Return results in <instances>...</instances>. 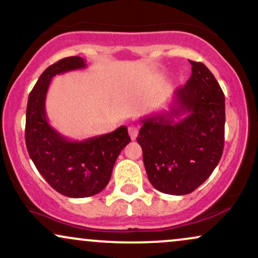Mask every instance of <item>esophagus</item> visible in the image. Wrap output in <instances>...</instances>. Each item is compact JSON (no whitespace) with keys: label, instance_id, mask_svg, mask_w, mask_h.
Wrapping results in <instances>:
<instances>
[{"label":"esophagus","instance_id":"34e87169","mask_svg":"<svg viewBox=\"0 0 258 258\" xmlns=\"http://www.w3.org/2000/svg\"><path fill=\"white\" fill-rule=\"evenodd\" d=\"M128 133H130V137L132 139H136L138 136V128L135 125L128 126Z\"/></svg>","mask_w":258,"mask_h":258}]
</instances>
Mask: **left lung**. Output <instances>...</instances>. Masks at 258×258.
Returning <instances> with one entry per match:
<instances>
[{
	"label": "left lung",
	"instance_id": "obj_1",
	"mask_svg": "<svg viewBox=\"0 0 258 258\" xmlns=\"http://www.w3.org/2000/svg\"><path fill=\"white\" fill-rule=\"evenodd\" d=\"M190 63L191 78L175 91L169 111L142 117L137 137L149 181L176 196L209 178L225 143V95L206 64Z\"/></svg>",
	"mask_w": 258,
	"mask_h": 258
}]
</instances>
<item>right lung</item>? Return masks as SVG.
Instances as JSON below:
<instances>
[{"label": "right lung", "instance_id": "1", "mask_svg": "<svg viewBox=\"0 0 258 258\" xmlns=\"http://www.w3.org/2000/svg\"><path fill=\"white\" fill-rule=\"evenodd\" d=\"M85 67V60L79 56L64 57L49 66L30 92L26 109L25 141L31 160L54 190L71 198L90 197L103 190L117 156L131 142L126 126L107 135L71 141L48 122L45 97L52 77Z\"/></svg>", "mask_w": 258, "mask_h": 258}]
</instances>
